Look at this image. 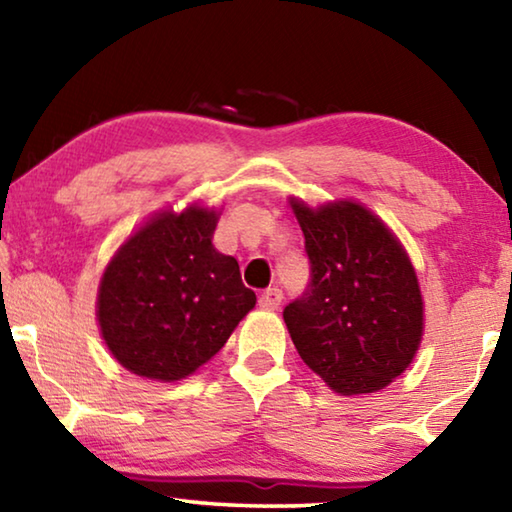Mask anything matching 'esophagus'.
Segmentation results:
<instances>
[{
	"label": "esophagus",
	"instance_id": "obj_1",
	"mask_svg": "<svg viewBox=\"0 0 512 512\" xmlns=\"http://www.w3.org/2000/svg\"><path fill=\"white\" fill-rule=\"evenodd\" d=\"M282 302V291L280 289H266L262 296H259V307L266 311H275Z\"/></svg>",
	"mask_w": 512,
	"mask_h": 512
}]
</instances>
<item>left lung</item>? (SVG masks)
<instances>
[{"mask_svg":"<svg viewBox=\"0 0 512 512\" xmlns=\"http://www.w3.org/2000/svg\"><path fill=\"white\" fill-rule=\"evenodd\" d=\"M305 235L311 287L284 307L300 359L339 395L386 388L424 336L418 273L395 232L354 198L307 205L289 196Z\"/></svg>","mask_w":512,"mask_h":512,"instance_id":"left-lung-1","label":"left lung"}]
</instances>
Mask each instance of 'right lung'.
Here are the masks:
<instances>
[{
	"mask_svg": "<svg viewBox=\"0 0 512 512\" xmlns=\"http://www.w3.org/2000/svg\"><path fill=\"white\" fill-rule=\"evenodd\" d=\"M223 207L171 205L135 228L103 268L97 325L121 368L180 381L210 361L255 307L235 257L214 248Z\"/></svg>",
	"mask_w": 512,
	"mask_h": 512,
	"instance_id": "obj_1",
	"label": "right lung"
}]
</instances>
